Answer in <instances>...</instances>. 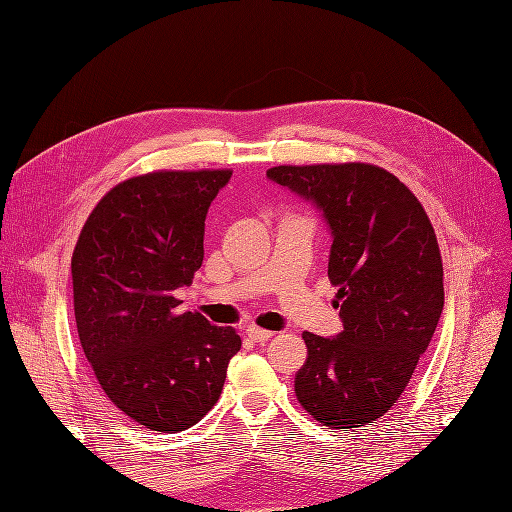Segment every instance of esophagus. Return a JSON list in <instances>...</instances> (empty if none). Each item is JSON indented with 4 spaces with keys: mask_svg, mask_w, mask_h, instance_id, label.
<instances>
[{
    "mask_svg": "<svg viewBox=\"0 0 512 512\" xmlns=\"http://www.w3.org/2000/svg\"><path fill=\"white\" fill-rule=\"evenodd\" d=\"M247 336H249L253 342H267L274 334L267 332V330H261V328H255V326H249V328H247Z\"/></svg>",
    "mask_w": 512,
    "mask_h": 512,
    "instance_id": "1",
    "label": "esophagus"
}]
</instances>
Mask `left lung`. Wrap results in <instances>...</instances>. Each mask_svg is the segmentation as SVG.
<instances>
[{
    "instance_id": "obj_1",
    "label": "left lung",
    "mask_w": 512,
    "mask_h": 512,
    "mask_svg": "<svg viewBox=\"0 0 512 512\" xmlns=\"http://www.w3.org/2000/svg\"><path fill=\"white\" fill-rule=\"evenodd\" d=\"M267 178L309 201L328 224V276L344 326L334 338L303 334L307 361L294 392L328 427L371 425L405 392L440 321L436 232L417 197L378 166H278Z\"/></svg>"
}]
</instances>
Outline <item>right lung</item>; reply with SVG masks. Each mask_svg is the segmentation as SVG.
I'll return each instance as SVG.
<instances>
[{
  "mask_svg": "<svg viewBox=\"0 0 512 512\" xmlns=\"http://www.w3.org/2000/svg\"><path fill=\"white\" fill-rule=\"evenodd\" d=\"M230 170L153 172L120 182L91 211L72 255L78 338L114 405L176 434L218 402L232 328L180 313L176 290L203 263L205 218Z\"/></svg>",
  "mask_w": 512,
  "mask_h": 512,
  "instance_id": "obj_1",
  "label": "right lung"
}]
</instances>
